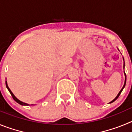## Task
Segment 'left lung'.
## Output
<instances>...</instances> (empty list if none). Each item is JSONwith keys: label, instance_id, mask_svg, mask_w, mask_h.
I'll use <instances>...</instances> for the list:
<instances>
[{"label": "left lung", "instance_id": "8db88e82", "mask_svg": "<svg viewBox=\"0 0 132 132\" xmlns=\"http://www.w3.org/2000/svg\"><path fill=\"white\" fill-rule=\"evenodd\" d=\"M124 65H125V63H123V69H124ZM124 75H125V82H124V85H123V87H122V89L120 90V91L119 92V93L118 94V95L117 96H116V97L114 99V100H113L112 101H111V102H110V103H112V102H114V101H116V99L118 98L119 97V96H120V94H121V93H122V90H123V88H124V87H125V85H126V73H125V72H124Z\"/></svg>", "mask_w": 132, "mask_h": 132}]
</instances>
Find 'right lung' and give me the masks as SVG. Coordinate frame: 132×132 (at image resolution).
<instances>
[{
	"label": "right lung",
	"instance_id": "obj_1",
	"mask_svg": "<svg viewBox=\"0 0 132 132\" xmlns=\"http://www.w3.org/2000/svg\"><path fill=\"white\" fill-rule=\"evenodd\" d=\"M6 88H8V90H9V91L10 92V94H11V95H12V96L13 99H14V100L15 101H16V102H18V103L20 104V105H22V106H29V105H30V104H26V103H25V102H22V101H20V100H18V99L17 98H16V96H14V94L12 93V91H11V90H10V88H9V86H8V85H7L6 80ZM31 105H33V104H31Z\"/></svg>",
	"mask_w": 132,
	"mask_h": 132
}]
</instances>
